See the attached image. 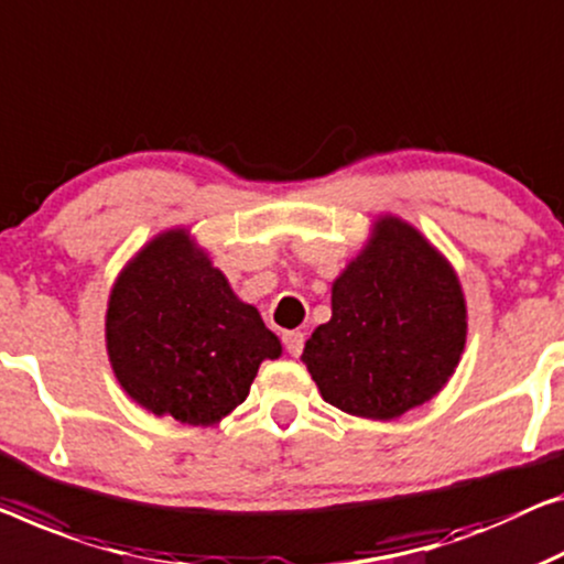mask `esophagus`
Wrapping results in <instances>:
<instances>
[{"label": "esophagus", "instance_id": "1", "mask_svg": "<svg viewBox=\"0 0 564 564\" xmlns=\"http://www.w3.org/2000/svg\"><path fill=\"white\" fill-rule=\"evenodd\" d=\"M304 341H306L304 332H283V344H285V351H289L291 357H299L301 351H304Z\"/></svg>", "mask_w": 564, "mask_h": 564}]
</instances>
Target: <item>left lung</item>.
<instances>
[{"instance_id": "left-lung-1", "label": "left lung", "mask_w": 564, "mask_h": 564, "mask_svg": "<svg viewBox=\"0 0 564 564\" xmlns=\"http://www.w3.org/2000/svg\"><path fill=\"white\" fill-rule=\"evenodd\" d=\"M466 318L464 289L441 250L410 223L382 215L332 283V318L316 326L301 359L329 405L394 420L456 372Z\"/></svg>"}]
</instances>
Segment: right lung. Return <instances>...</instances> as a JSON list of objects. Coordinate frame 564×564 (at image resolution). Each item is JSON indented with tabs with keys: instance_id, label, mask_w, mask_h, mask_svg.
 <instances>
[{
	"instance_id": "obj_1",
	"label": "right lung",
	"mask_w": 564,
	"mask_h": 564,
	"mask_svg": "<svg viewBox=\"0 0 564 564\" xmlns=\"http://www.w3.org/2000/svg\"><path fill=\"white\" fill-rule=\"evenodd\" d=\"M116 380L154 415L215 425L246 402L281 339L235 296L187 228L151 238L116 279L106 308Z\"/></svg>"
}]
</instances>
